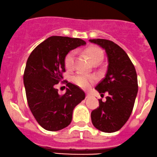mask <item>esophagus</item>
<instances>
[{
  "label": "esophagus",
  "mask_w": 157,
  "mask_h": 157,
  "mask_svg": "<svg viewBox=\"0 0 157 157\" xmlns=\"http://www.w3.org/2000/svg\"><path fill=\"white\" fill-rule=\"evenodd\" d=\"M90 97V93H86V98H87Z\"/></svg>",
  "instance_id": "1"
}]
</instances>
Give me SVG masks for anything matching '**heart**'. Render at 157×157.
Returning <instances> with one entry per match:
<instances>
[{
    "mask_svg": "<svg viewBox=\"0 0 157 157\" xmlns=\"http://www.w3.org/2000/svg\"><path fill=\"white\" fill-rule=\"evenodd\" d=\"M85 53L89 57L90 60L93 64L101 62L104 58V52L100 48L96 46H90L85 49ZM75 59V52L71 51L68 52L64 59V67L68 71H71L74 67V62ZM73 82L76 85L82 88H87L95 82V78L90 75H86L82 73H78L74 75L73 78Z\"/></svg>",
    "mask_w": 157,
    "mask_h": 157,
    "instance_id": "heart-1",
    "label": "heart"
}]
</instances>
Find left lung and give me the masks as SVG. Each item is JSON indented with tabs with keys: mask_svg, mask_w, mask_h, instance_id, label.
<instances>
[{
	"mask_svg": "<svg viewBox=\"0 0 157 157\" xmlns=\"http://www.w3.org/2000/svg\"><path fill=\"white\" fill-rule=\"evenodd\" d=\"M90 42L100 45L106 51L108 67L106 76L95 89L106 101L99 100V106L91 112V120L97 129L106 133L121 129L129 118L138 91L135 67L124 50L112 41L94 39Z\"/></svg>",
	"mask_w": 157,
	"mask_h": 157,
	"instance_id": "obj_1",
	"label": "left lung"
}]
</instances>
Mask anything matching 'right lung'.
I'll use <instances>...</instances> for the list:
<instances>
[{
	"label": "right lung",
	"mask_w": 157,
	"mask_h": 157,
	"mask_svg": "<svg viewBox=\"0 0 157 157\" xmlns=\"http://www.w3.org/2000/svg\"><path fill=\"white\" fill-rule=\"evenodd\" d=\"M84 40L52 36L36 46L28 58L23 74L27 102L31 113L45 130L56 132L71 123L73 109L85 98L78 86L64 80L68 86L59 95L56 86L63 79L64 59L71 50L85 45Z\"/></svg>",
	"instance_id": "obj_1"
}]
</instances>
